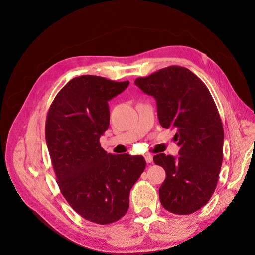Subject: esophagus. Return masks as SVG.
Masks as SVG:
<instances>
[{
  "mask_svg": "<svg viewBox=\"0 0 255 255\" xmlns=\"http://www.w3.org/2000/svg\"><path fill=\"white\" fill-rule=\"evenodd\" d=\"M145 160H146L147 163H151L152 162V156L150 154H145Z\"/></svg>",
  "mask_w": 255,
  "mask_h": 255,
  "instance_id": "obj_1",
  "label": "esophagus"
}]
</instances>
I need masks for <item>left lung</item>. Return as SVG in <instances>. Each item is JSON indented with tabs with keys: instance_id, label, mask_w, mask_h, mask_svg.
I'll use <instances>...</instances> for the list:
<instances>
[{
	"instance_id": "1",
	"label": "left lung",
	"mask_w": 255,
	"mask_h": 255,
	"mask_svg": "<svg viewBox=\"0 0 255 255\" xmlns=\"http://www.w3.org/2000/svg\"><path fill=\"white\" fill-rule=\"evenodd\" d=\"M134 83L156 99L160 125L176 129L180 147L178 157H154L165 171L160 202L170 213L192 214L207 204L219 178L224 132L217 106L207 86L185 67L162 68Z\"/></svg>"
}]
</instances>
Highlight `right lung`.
I'll use <instances>...</instances> for the list:
<instances>
[{
	"mask_svg": "<svg viewBox=\"0 0 255 255\" xmlns=\"http://www.w3.org/2000/svg\"><path fill=\"white\" fill-rule=\"evenodd\" d=\"M128 85L98 76L74 78L47 115L46 141L56 183L68 204L94 223L125 216L130 190L146 166L143 156L107 154L99 143L110 124L108 101Z\"/></svg>",
	"mask_w": 255,
	"mask_h": 255,
	"instance_id": "right-lung-1",
	"label": "right lung"
}]
</instances>
